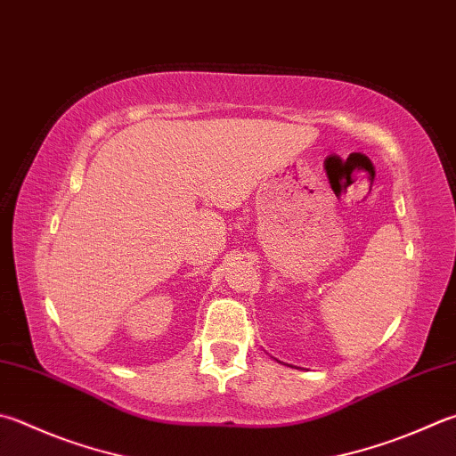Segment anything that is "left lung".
<instances>
[{
    "instance_id": "8db88e82",
    "label": "left lung",
    "mask_w": 456,
    "mask_h": 456,
    "mask_svg": "<svg viewBox=\"0 0 456 456\" xmlns=\"http://www.w3.org/2000/svg\"><path fill=\"white\" fill-rule=\"evenodd\" d=\"M275 361H277V359H275ZM277 362H281V361H277Z\"/></svg>"
}]
</instances>
